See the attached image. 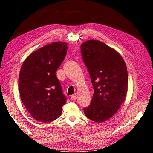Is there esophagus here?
<instances>
[{"instance_id": "34e87169", "label": "esophagus", "mask_w": 153, "mask_h": 153, "mask_svg": "<svg viewBox=\"0 0 153 153\" xmlns=\"http://www.w3.org/2000/svg\"><path fill=\"white\" fill-rule=\"evenodd\" d=\"M71 100H76V95H72L71 96Z\"/></svg>"}]
</instances>
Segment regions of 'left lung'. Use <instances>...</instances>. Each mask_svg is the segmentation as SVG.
<instances>
[{"instance_id":"left-lung-1","label":"left lung","mask_w":153,"mask_h":153,"mask_svg":"<svg viewBox=\"0 0 153 153\" xmlns=\"http://www.w3.org/2000/svg\"><path fill=\"white\" fill-rule=\"evenodd\" d=\"M80 48L94 88L91 104L84 112L87 118L101 123L112 117L124 102L128 91L127 68L121 55L101 41L88 40Z\"/></svg>"}]
</instances>
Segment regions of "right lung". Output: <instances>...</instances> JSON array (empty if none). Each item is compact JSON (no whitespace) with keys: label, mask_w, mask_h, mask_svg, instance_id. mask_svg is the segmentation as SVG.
I'll use <instances>...</instances> for the list:
<instances>
[{"label":"right lung","mask_w":153,"mask_h":153,"mask_svg":"<svg viewBox=\"0 0 153 153\" xmlns=\"http://www.w3.org/2000/svg\"><path fill=\"white\" fill-rule=\"evenodd\" d=\"M65 42H54L30 54L18 78L21 100L32 117L49 123L61 116L66 98L56 76L57 69L67 53Z\"/></svg>","instance_id":"right-lung-1"}]
</instances>
